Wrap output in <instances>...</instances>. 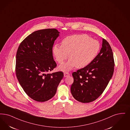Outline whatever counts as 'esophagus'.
<instances>
[{"instance_id":"34e87169","label":"esophagus","mask_w":130,"mask_h":130,"mask_svg":"<svg viewBox=\"0 0 130 130\" xmlns=\"http://www.w3.org/2000/svg\"><path fill=\"white\" fill-rule=\"evenodd\" d=\"M70 76V74L68 73H64V76L65 77H68Z\"/></svg>"}]
</instances>
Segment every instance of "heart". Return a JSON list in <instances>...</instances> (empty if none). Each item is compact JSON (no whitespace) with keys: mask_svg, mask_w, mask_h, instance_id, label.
Listing matches in <instances>:
<instances>
[{"mask_svg":"<svg viewBox=\"0 0 130 130\" xmlns=\"http://www.w3.org/2000/svg\"><path fill=\"white\" fill-rule=\"evenodd\" d=\"M100 48L98 41L86 34H79L65 38L61 42V45L55 44L53 53L60 64H62L70 54V59L58 67L60 70L68 72L75 67L83 68L88 66L97 56Z\"/></svg>","mask_w":130,"mask_h":130,"instance_id":"heart-1","label":"heart"}]
</instances>
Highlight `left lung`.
I'll return each mask as SVG.
<instances>
[{"label":"left lung","instance_id":"8db88e82","mask_svg":"<svg viewBox=\"0 0 130 130\" xmlns=\"http://www.w3.org/2000/svg\"><path fill=\"white\" fill-rule=\"evenodd\" d=\"M114 66L111 47L103 39L102 47L93 61L88 66L73 73V83L71 91L73 98L83 103L97 99L112 78Z\"/></svg>","mask_w":130,"mask_h":130}]
</instances>
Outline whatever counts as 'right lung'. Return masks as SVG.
I'll list each match as a JSON object with an SVG mask.
<instances>
[{
	"label": "right lung",
	"instance_id": "1",
	"mask_svg": "<svg viewBox=\"0 0 130 130\" xmlns=\"http://www.w3.org/2000/svg\"><path fill=\"white\" fill-rule=\"evenodd\" d=\"M60 32L55 28L34 31L18 48L16 74L25 92L39 102L53 98L63 77L62 72L49 73L57 66L52 48Z\"/></svg>",
	"mask_w": 130,
	"mask_h": 130
}]
</instances>
